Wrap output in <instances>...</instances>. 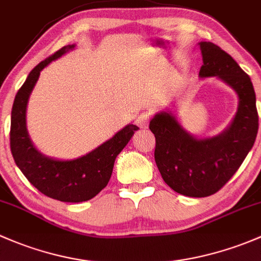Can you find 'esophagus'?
Here are the masks:
<instances>
[{"mask_svg": "<svg viewBox=\"0 0 261 261\" xmlns=\"http://www.w3.org/2000/svg\"><path fill=\"white\" fill-rule=\"evenodd\" d=\"M149 120H150V115L149 113H141L137 118V125L139 128H147L149 124Z\"/></svg>", "mask_w": 261, "mask_h": 261, "instance_id": "34e87169", "label": "esophagus"}]
</instances>
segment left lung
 Wrapping results in <instances>:
<instances>
[{
  "mask_svg": "<svg viewBox=\"0 0 261 261\" xmlns=\"http://www.w3.org/2000/svg\"><path fill=\"white\" fill-rule=\"evenodd\" d=\"M202 66L198 76L216 77L238 95V109L221 133L197 137L182 125L174 109L155 113L149 129L155 137L154 160L163 181L177 193L206 197L233 176L255 143L259 128L252 83L239 64L212 42H198Z\"/></svg>",
  "mask_w": 261,
  "mask_h": 261,
  "instance_id": "1",
  "label": "left lung"
}]
</instances>
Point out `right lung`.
Masks as SVG:
<instances>
[{
    "instance_id": "1",
    "label": "right lung",
    "mask_w": 261,
    "mask_h": 261,
    "mask_svg": "<svg viewBox=\"0 0 261 261\" xmlns=\"http://www.w3.org/2000/svg\"><path fill=\"white\" fill-rule=\"evenodd\" d=\"M75 47V44L66 45L35 66L16 94L11 112L10 144L16 165L32 186L47 197L63 202H83L95 197L108 185L117 155L138 129L129 123L95 149L72 160L49 157L35 147L26 123L29 99L40 72Z\"/></svg>"
}]
</instances>
